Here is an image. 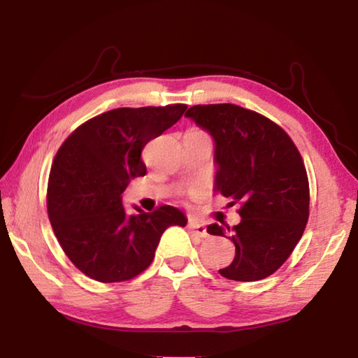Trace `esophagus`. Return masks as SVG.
<instances>
[{"label": "esophagus", "instance_id": "1", "mask_svg": "<svg viewBox=\"0 0 358 358\" xmlns=\"http://www.w3.org/2000/svg\"><path fill=\"white\" fill-rule=\"evenodd\" d=\"M187 230H189L191 235H196V237H201V238L208 237L207 229H205V226H202V224H199V222L191 221L189 224H187Z\"/></svg>", "mask_w": 358, "mask_h": 358}]
</instances>
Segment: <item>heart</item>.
I'll return each mask as SVG.
<instances>
[{
	"label": "heart",
	"mask_w": 358,
	"mask_h": 358,
	"mask_svg": "<svg viewBox=\"0 0 358 358\" xmlns=\"http://www.w3.org/2000/svg\"><path fill=\"white\" fill-rule=\"evenodd\" d=\"M201 132H202V131H201Z\"/></svg>",
	"instance_id": "heart-1"
}]
</instances>
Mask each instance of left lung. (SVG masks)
<instances>
[{
    "label": "left lung",
    "mask_w": 358,
    "mask_h": 358,
    "mask_svg": "<svg viewBox=\"0 0 358 358\" xmlns=\"http://www.w3.org/2000/svg\"><path fill=\"white\" fill-rule=\"evenodd\" d=\"M186 117L215 138V189L240 205L237 226L207 229L235 245L232 264L220 273L234 281L273 275L310 216V183L299 148L275 121L235 104L194 106Z\"/></svg>",
    "instance_id": "obj_1"
}]
</instances>
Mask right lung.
<instances>
[{"mask_svg": "<svg viewBox=\"0 0 358 358\" xmlns=\"http://www.w3.org/2000/svg\"><path fill=\"white\" fill-rule=\"evenodd\" d=\"M186 104L121 107L85 121L59 147L47 185V213L63 251L99 282L129 281L155 259L161 235L186 217L171 205L128 215L121 194L147 173L142 150L173 126Z\"/></svg>", "mask_w": 358, "mask_h": 358, "instance_id": "1", "label": "right lung"}]
</instances>
